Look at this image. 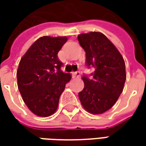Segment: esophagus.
Segmentation results:
<instances>
[{"mask_svg": "<svg viewBox=\"0 0 146 146\" xmlns=\"http://www.w3.org/2000/svg\"><path fill=\"white\" fill-rule=\"evenodd\" d=\"M73 76L75 78H79L80 76V71H76V72H73Z\"/></svg>", "mask_w": 146, "mask_h": 146, "instance_id": "34e87169", "label": "esophagus"}]
</instances>
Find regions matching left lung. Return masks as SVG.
Segmentation results:
<instances>
[{"label":"left lung","mask_w":146,"mask_h":146,"mask_svg":"<svg viewBox=\"0 0 146 146\" xmlns=\"http://www.w3.org/2000/svg\"><path fill=\"white\" fill-rule=\"evenodd\" d=\"M78 40L85 51L86 66L95 68L90 77L83 76L84 88L79 98L87 111L100 115L110 109L123 92L125 62L119 50L101 32L80 34Z\"/></svg>","instance_id":"left-lung-1"}]
</instances>
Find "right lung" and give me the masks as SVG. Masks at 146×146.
<instances>
[{
  "label": "right lung",
  "mask_w": 146,
  "mask_h": 146,
  "mask_svg": "<svg viewBox=\"0 0 146 146\" xmlns=\"http://www.w3.org/2000/svg\"><path fill=\"white\" fill-rule=\"evenodd\" d=\"M67 38L43 36L31 44L20 60L18 87L23 102L32 113L48 117L58 106L59 98L71 76L61 70L58 53Z\"/></svg>",
  "instance_id": "obj_1"
}]
</instances>
